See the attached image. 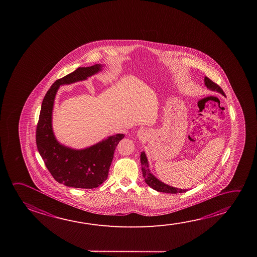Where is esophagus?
Returning a JSON list of instances; mask_svg holds the SVG:
<instances>
[{
	"label": "esophagus",
	"mask_w": 257,
	"mask_h": 257,
	"mask_svg": "<svg viewBox=\"0 0 257 257\" xmlns=\"http://www.w3.org/2000/svg\"><path fill=\"white\" fill-rule=\"evenodd\" d=\"M137 136L140 139H144L147 136V131L145 130L144 128H141L139 130L137 131Z\"/></svg>",
	"instance_id": "34e87169"
}]
</instances>
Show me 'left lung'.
Returning a JSON list of instances; mask_svg holds the SVG:
<instances>
[{"instance_id":"8db88e82","label":"left lung","mask_w":257,"mask_h":257,"mask_svg":"<svg viewBox=\"0 0 257 257\" xmlns=\"http://www.w3.org/2000/svg\"><path fill=\"white\" fill-rule=\"evenodd\" d=\"M204 85L206 86L208 89H210L211 91L219 93L224 97H226V95H225V93L223 92L221 88L214 83L212 80H210L206 76L204 77ZM141 164H142V171H143L144 181L150 187H152V189L156 190L158 192H161V193H168V194H179V193H185L186 191H188L187 189H180L177 187H173V186H170V185L160 181V179H158L151 172L147 156L144 152L141 153Z\"/></svg>"}]
</instances>
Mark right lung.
<instances>
[{
    "instance_id": "1",
    "label": "right lung",
    "mask_w": 257,
    "mask_h": 257,
    "mask_svg": "<svg viewBox=\"0 0 257 257\" xmlns=\"http://www.w3.org/2000/svg\"><path fill=\"white\" fill-rule=\"evenodd\" d=\"M103 68L100 63L77 68L56 80L43 99L36 135L37 147L51 175L58 183L69 187L92 189L105 181L114 150L124 137L122 134H117L89 147L76 150L60 143L53 130V109L60 86L88 80L102 72Z\"/></svg>"
}]
</instances>
